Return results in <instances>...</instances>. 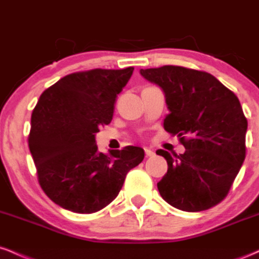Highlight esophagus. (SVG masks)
<instances>
[{
	"label": "esophagus",
	"mask_w": 259,
	"mask_h": 259,
	"mask_svg": "<svg viewBox=\"0 0 259 259\" xmlns=\"http://www.w3.org/2000/svg\"><path fill=\"white\" fill-rule=\"evenodd\" d=\"M145 154H146V157H152L154 156V152L150 148H145Z\"/></svg>",
	"instance_id": "esophagus-1"
}]
</instances>
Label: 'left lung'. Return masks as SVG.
<instances>
[{"label":"left lung","mask_w":259,"mask_h":259,"mask_svg":"<svg viewBox=\"0 0 259 259\" xmlns=\"http://www.w3.org/2000/svg\"><path fill=\"white\" fill-rule=\"evenodd\" d=\"M164 92V129L178 135L183 154L158 150L168 171L157 184L163 200L185 212H200L225 198L246 157L247 119L240 101L209 73L178 65L141 69Z\"/></svg>","instance_id":"8db88e82"}]
</instances>
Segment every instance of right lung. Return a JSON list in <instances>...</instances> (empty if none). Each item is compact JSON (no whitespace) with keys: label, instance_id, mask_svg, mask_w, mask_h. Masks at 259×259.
<instances>
[{"label":"right lung","instance_id":"add662e5","mask_svg":"<svg viewBox=\"0 0 259 259\" xmlns=\"http://www.w3.org/2000/svg\"><path fill=\"white\" fill-rule=\"evenodd\" d=\"M134 68L65 75L41 94L31 114L29 148L41 189L64 209L95 213L117 197L141 147L99 152L95 136L111 123L118 94Z\"/></svg>","mask_w":259,"mask_h":259}]
</instances>
